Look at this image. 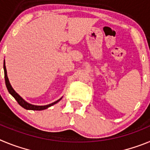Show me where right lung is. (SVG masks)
<instances>
[{"label":"right lung","mask_w":150,"mask_h":150,"mask_svg":"<svg viewBox=\"0 0 150 150\" xmlns=\"http://www.w3.org/2000/svg\"><path fill=\"white\" fill-rule=\"evenodd\" d=\"M4 70L5 83H6V88H7V90H8V91H9V93H10V95H11L12 96H13V98L16 99V101L18 102V104H19L21 107H22L23 108H25V109L30 110H43L47 109L48 107H51V106L54 105V104H57V103H58L59 100H62V98H61L60 99H59V100H56V101L53 102V103H52V104H47V105H44V106L34 105V104H29V103H28L27 101H25V100H24L22 97L18 95L16 91L13 89V87H12L11 84H10V81H9V79H8L6 66H5V60H4Z\"/></svg>","instance_id":"1"}]
</instances>
